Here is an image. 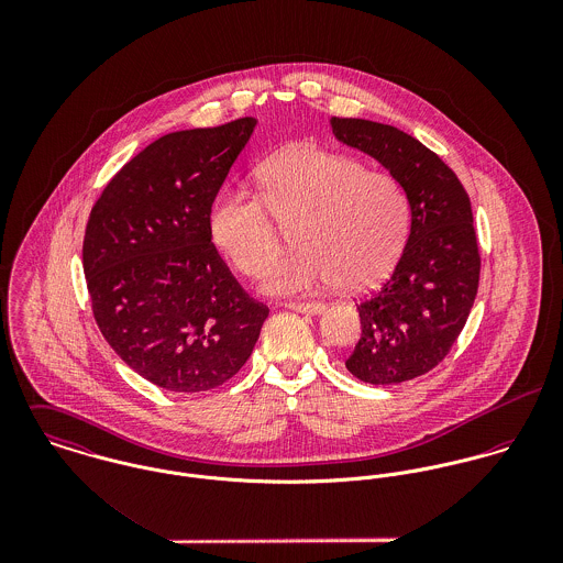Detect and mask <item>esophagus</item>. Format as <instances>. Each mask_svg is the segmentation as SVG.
<instances>
[{
  "instance_id": "34e87169",
  "label": "esophagus",
  "mask_w": 563,
  "mask_h": 563,
  "mask_svg": "<svg viewBox=\"0 0 563 563\" xmlns=\"http://www.w3.org/2000/svg\"><path fill=\"white\" fill-rule=\"evenodd\" d=\"M288 308L295 312H303V314H322L324 312V303H317V301H312V303L295 301V303H288Z\"/></svg>"
}]
</instances>
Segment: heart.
<instances>
[{"label":"heart","instance_id":"1","mask_svg":"<svg viewBox=\"0 0 563 563\" xmlns=\"http://www.w3.org/2000/svg\"><path fill=\"white\" fill-rule=\"evenodd\" d=\"M407 192L351 156L297 147L260 168V195L225 188L210 208V236L244 275L262 273L290 230L297 249L264 275L271 295L335 284L364 290L395 264L409 232Z\"/></svg>","mask_w":563,"mask_h":563}]
</instances>
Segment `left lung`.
<instances>
[{
    "label": "left lung",
    "mask_w": 563,
    "mask_h": 563,
    "mask_svg": "<svg viewBox=\"0 0 563 563\" xmlns=\"http://www.w3.org/2000/svg\"><path fill=\"white\" fill-rule=\"evenodd\" d=\"M333 136L399 179L411 210L409 236L388 282L357 303L362 338L344 366L373 386L429 373L462 333L479 288V244L457 175L399 128L331 119Z\"/></svg>",
    "instance_id": "1"
}]
</instances>
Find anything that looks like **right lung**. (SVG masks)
I'll return each mask as SVG.
<instances>
[{
    "label": "right lung",
    "instance_id": "obj_1",
    "mask_svg": "<svg viewBox=\"0 0 563 563\" xmlns=\"http://www.w3.org/2000/svg\"><path fill=\"white\" fill-rule=\"evenodd\" d=\"M255 125L244 117L162 136L90 210L81 264L95 321L132 371L168 393L232 379L268 317L217 253L208 225Z\"/></svg>",
    "mask_w": 563,
    "mask_h": 563
}]
</instances>
